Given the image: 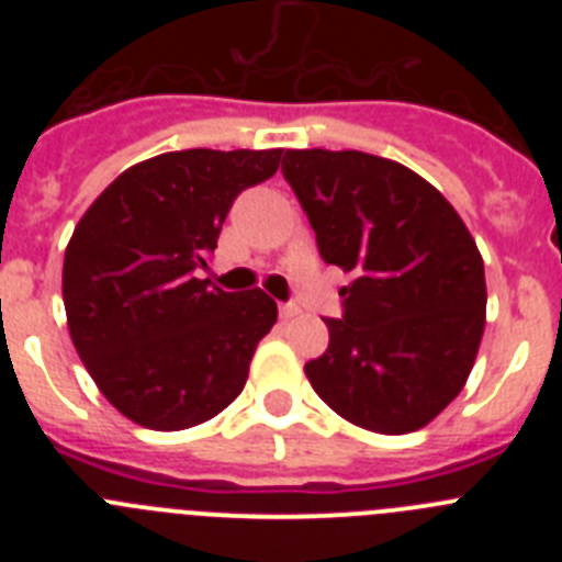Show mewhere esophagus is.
I'll return each instance as SVG.
<instances>
[{
  "label": "esophagus",
  "mask_w": 562,
  "mask_h": 562,
  "mask_svg": "<svg viewBox=\"0 0 562 562\" xmlns=\"http://www.w3.org/2000/svg\"><path fill=\"white\" fill-rule=\"evenodd\" d=\"M278 312H281V317H284V321H290V317H295L297 312H301V306H297V304H281V306H278Z\"/></svg>",
  "instance_id": "1"
}]
</instances>
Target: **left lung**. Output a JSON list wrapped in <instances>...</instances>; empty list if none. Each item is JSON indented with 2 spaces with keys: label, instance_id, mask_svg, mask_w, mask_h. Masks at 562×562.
Instances as JSON below:
<instances>
[{
  "label": "left lung",
  "instance_id": "obj_1",
  "mask_svg": "<svg viewBox=\"0 0 562 562\" xmlns=\"http://www.w3.org/2000/svg\"><path fill=\"white\" fill-rule=\"evenodd\" d=\"M284 180L342 286L329 349L304 366L342 419L374 434L425 428L464 389L484 335V261L445 196L366 151L284 154Z\"/></svg>",
  "mask_w": 562,
  "mask_h": 562
}]
</instances>
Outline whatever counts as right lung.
Instances as JSON below:
<instances>
[{
	"instance_id": "right-lung-1",
	"label": "right lung",
	"mask_w": 562,
	"mask_h": 562,
	"mask_svg": "<svg viewBox=\"0 0 562 562\" xmlns=\"http://www.w3.org/2000/svg\"><path fill=\"white\" fill-rule=\"evenodd\" d=\"M281 148L168 151L123 171L64 252V310L78 357L126 419L186 430L225 411L272 329L267 292H225L193 272L233 200L270 180Z\"/></svg>"
}]
</instances>
